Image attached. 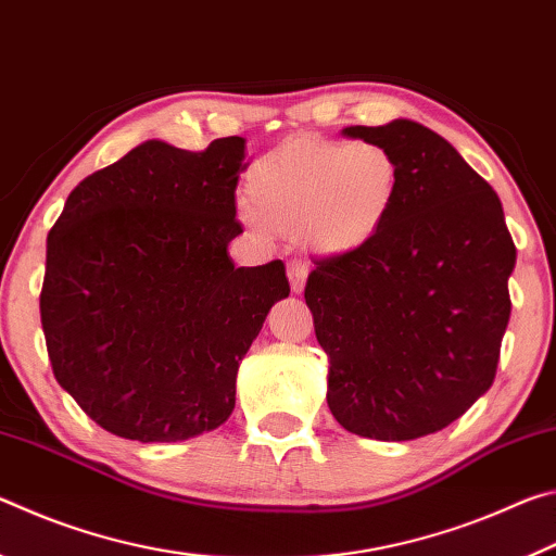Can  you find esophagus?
Returning <instances> with one entry per match:
<instances>
[{
    "label": "esophagus",
    "instance_id": "34e87169",
    "mask_svg": "<svg viewBox=\"0 0 556 556\" xmlns=\"http://www.w3.org/2000/svg\"><path fill=\"white\" fill-rule=\"evenodd\" d=\"M287 271H289V281H291V291H294V294H301V291H304V285H306V275H308V269L301 265L299 260H291L289 265H287Z\"/></svg>",
    "mask_w": 556,
    "mask_h": 556
}]
</instances>
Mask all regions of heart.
<instances>
[{"mask_svg": "<svg viewBox=\"0 0 556 556\" xmlns=\"http://www.w3.org/2000/svg\"><path fill=\"white\" fill-rule=\"evenodd\" d=\"M400 193V166L378 142L301 137L250 168L242 218L257 230L301 235L318 255L341 257L375 240Z\"/></svg>", "mask_w": 556, "mask_h": 556, "instance_id": "b5f03b06", "label": "heart"}]
</instances>
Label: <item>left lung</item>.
Returning a JSON list of instances; mask_svg holds the SVG:
<instances>
[{
	"label": "left lung",
	"instance_id": "obj_1",
	"mask_svg": "<svg viewBox=\"0 0 556 556\" xmlns=\"http://www.w3.org/2000/svg\"><path fill=\"white\" fill-rule=\"evenodd\" d=\"M388 147L400 193L384 228L316 262L304 299L328 355V407L351 434L409 441L456 421L491 390L515 242L485 178L412 119L345 127Z\"/></svg>",
	"mask_w": 556,
	"mask_h": 556
}]
</instances>
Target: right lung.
I'll list each match as a JSON object with an SVG mask.
<instances>
[{
    "label": "right lung",
    "instance_id": "obj_1",
    "mask_svg": "<svg viewBox=\"0 0 556 556\" xmlns=\"http://www.w3.org/2000/svg\"><path fill=\"white\" fill-rule=\"evenodd\" d=\"M244 139L186 152L149 139L73 188L46 240L53 375L110 434L164 444L218 429L285 262L235 267Z\"/></svg>",
    "mask_w": 556,
    "mask_h": 556
}]
</instances>
